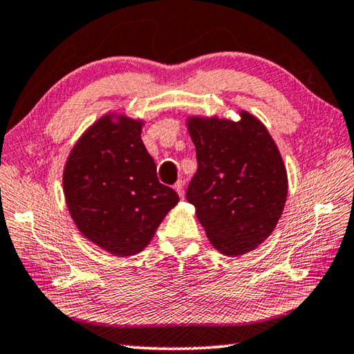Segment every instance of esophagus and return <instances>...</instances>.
<instances>
[{
  "label": "esophagus",
  "mask_w": 354,
  "mask_h": 354,
  "mask_svg": "<svg viewBox=\"0 0 354 354\" xmlns=\"http://www.w3.org/2000/svg\"><path fill=\"white\" fill-rule=\"evenodd\" d=\"M174 189L177 191V194L180 196V197L185 196V189H183V182L182 180H178L176 185H174Z\"/></svg>",
  "instance_id": "obj_1"
}]
</instances>
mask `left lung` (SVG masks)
I'll list each match as a JSON object with an SVG mask.
<instances>
[{"label":"left lung","mask_w":354,"mask_h":354,"mask_svg":"<svg viewBox=\"0 0 354 354\" xmlns=\"http://www.w3.org/2000/svg\"><path fill=\"white\" fill-rule=\"evenodd\" d=\"M197 172L187 199L216 249L238 257L274 232L288 196L281 155L250 113L239 121L189 120Z\"/></svg>","instance_id":"obj_1"}]
</instances>
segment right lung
Masks as SVG:
<instances>
[{
	"label": "right lung",
	"instance_id": "add662e5",
	"mask_svg": "<svg viewBox=\"0 0 354 354\" xmlns=\"http://www.w3.org/2000/svg\"><path fill=\"white\" fill-rule=\"evenodd\" d=\"M64 189L80 233L116 257L145 249L178 202L158 180L141 122L126 116L118 122L104 116L79 140L66 161Z\"/></svg>",
	"mask_w": 354,
	"mask_h": 354
}]
</instances>
